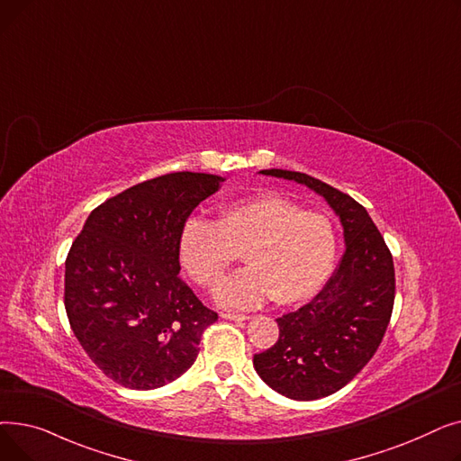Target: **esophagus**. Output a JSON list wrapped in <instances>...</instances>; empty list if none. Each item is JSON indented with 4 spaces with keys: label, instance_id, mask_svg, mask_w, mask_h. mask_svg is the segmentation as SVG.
<instances>
[{
    "label": "esophagus",
    "instance_id": "esophagus-1",
    "mask_svg": "<svg viewBox=\"0 0 461 461\" xmlns=\"http://www.w3.org/2000/svg\"><path fill=\"white\" fill-rule=\"evenodd\" d=\"M221 318L222 320H231V321H245V320H249V316H245V313H231V312H222Z\"/></svg>",
    "mask_w": 461,
    "mask_h": 461
}]
</instances>
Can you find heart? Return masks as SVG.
<instances>
[{"label":"heart","mask_w":461,"mask_h":461,"mask_svg":"<svg viewBox=\"0 0 461 461\" xmlns=\"http://www.w3.org/2000/svg\"><path fill=\"white\" fill-rule=\"evenodd\" d=\"M243 254L249 267L218 284L222 306L250 308L273 299L295 304L327 282L336 235L329 218L304 211L278 192L222 205L214 222L188 218L179 233V258L190 278L211 287Z\"/></svg>","instance_id":"obj_1"}]
</instances>
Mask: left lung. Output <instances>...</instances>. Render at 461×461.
Listing matches in <instances>:
<instances>
[{
	"mask_svg": "<svg viewBox=\"0 0 461 461\" xmlns=\"http://www.w3.org/2000/svg\"><path fill=\"white\" fill-rule=\"evenodd\" d=\"M259 174L306 185L327 200L344 226L346 252L336 273L308 304L278 318V340L254 355V368L273 391L318 400L346 386L377 351L394 306V263L377 226L338 188L289 169Z\"/></svg>",
	"mask_w": 461,
	"mask_h": 461,
	"instance_id": "left-lung-1",
	"label": "left lung"
}]
</instances>
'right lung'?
Returning a JSON list of instances; mask_svg holds the SVG:
<instances>
[{
    "instance_id": "right-lung-1",
    "label": "right lung",
    "mask_w": 461,
    "mask_h": 461,
    "mask_svg": "<svg viewBox=\"0 0 461 461\" xmlns=\"http://www.w3.org/2000/svg\"><path fill=\"white\" fill-rule=\"evenodd\" d=\"M224 179L177 172L138 183L91 211L65 261V310L112 381L151 391L198 357L218 313L179 278V233Z\"/></svg>"
}]
</instances>
